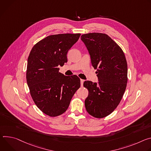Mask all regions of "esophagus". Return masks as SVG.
I'll return each mask as SVG.
<instances>
[{"mask_svg":"<svg viewBox=\"0 0 151 151\" xmlns=\"http://www.w3.org/2000/svg\"><path fill=\"white\" fill-rule=\"evenodd\" d=\"M84 80H83V79H80V83H81V86H83V82H84Z\"/></svg>","mask_w":151,"mask_h":151,"instance_id":"34e87169","label":"esophagus"}]
</instances>
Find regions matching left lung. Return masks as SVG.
I'll return each instance as SVG.
<instances>
[{
	"label": "left lung",
	"mask_w": 151,
	"mask_h": 151,
	"mask_svg": "<svg viewBox=\"0 0 151 151\" xmlns=\"http://www.w3.org/2000/svg\"><path fill=\"white\" fill-rule=\"evenodd\" d=\"M91 56L99 82L85 81L89 91L85 107L89 114L103 118L111 114L120 103L128 81L127 62L122 48L109 36L89 33L81 36Z\"/></svg>",
	"instance_id": "8db88e82"
}]
</instances>
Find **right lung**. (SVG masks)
I'll use <instances>...</instances> for the list:
<instances>
[{"label": "right lung", "mask_w": 151, "mask_h": 151, "mask_svg": "<svg viewBox=\"0 0 151 151\" xmlns=\"http://www.w3.org/2000/svg\"><path fill=\"white\" fill-rule=\"evenodd\" d=\"M80 35L63 33L48 36L37 42L30 52L26 80L30 95L37 106L49 116H58L65 112L80 87L78 76H66L59 72V66L67 62V53Z\"/></svg>", "instance_id": "1"}]
</instances>
